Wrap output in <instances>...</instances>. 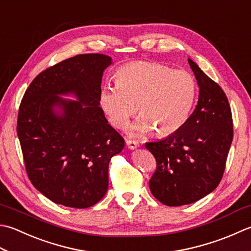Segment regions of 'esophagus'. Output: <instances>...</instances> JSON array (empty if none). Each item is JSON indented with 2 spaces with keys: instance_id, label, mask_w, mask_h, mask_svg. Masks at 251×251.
Wrapping results in <instances>:
<instances>
[{
  "instance_id": "1",
  "label": "esophagus",
  "mask_w": 251,
  "mask_h": 251,
  "mask_svg": "<svg viewBox=\"0 0 251 251\" xmlns=\"http://www.w3.org/2000/svg\"><path fill=\"white\" fill-rule=\"evenodd\" d=\"M126 145H127V147H128V148H129L130 150H134V149L138 148V147H139V142L137 141V140L127 139V140H126Z\"/></svg>"
}]
</instances>
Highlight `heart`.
Wrapping results in <instances>:
<instances>
[{"label": "heart", "instance_id": "heart-1", "mask_svg": "<svg viewBox=\"0 0 251 251\" xmlns=\"http://www.w3.org/2000/svg\"><path fill=\"white\" fill-rule=\"evenodd\" d=\"M114 87H103L99 104L110 124L122 129L138 112L132 134L154 130L173 135L189 119L197 100V81L190 73L154 62H131L114 74Z\"/></svg>", "mask_w": 251, "mask_h": 251}]
</instances>
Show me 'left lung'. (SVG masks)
Here are the masks:
<instances>
[{
  "mask_svg": "<svg viewBox=\"0 0 251 251\" xmlns=\"http://www.w3.org/2000/svg\"><path fill=\"white\" fill-rule=\"evenodd\" d=\"M188 63L199 86L196 109L178 131L146 144L156 161L150 190L169 207L196 202L218 187L233 140L226 95L194 61Z\"/></svg>",
  "mask_w": 251,
  "mask_h": 251,
  "instance_id": "8db88e82",
  "label": "left lung"
}]
</instances>
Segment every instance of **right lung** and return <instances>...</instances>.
I'll return each mask as SVG.
<instances>
[{"instance_id":"1","label":"right lung","mask_w":251,"mask_h":251,"mask_svg":"<svg viewBox=\"0 0 251 251\" xmlns=\"http://www.w3.org/2000/svg\"><path fill=\"white\" fill-rule=\"evenodd\" d=\"M112 58L79 54L34 78L19 105L17 135L31 184L53 202L85 209L104 197L109 163L125 140L99 106ZM73 93L78 101L60 94Z\"/></svg>"}]
</instances>
